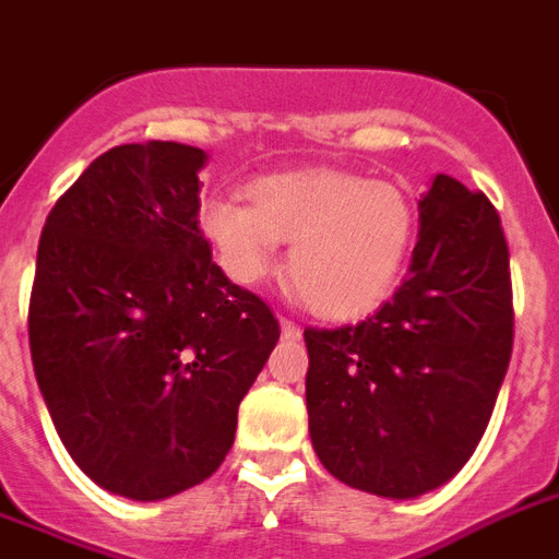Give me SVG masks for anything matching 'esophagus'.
Returning a JSON list of instances; mask_svg holds the SVG:
<instances>
[{"mask_svg": "<svg viewBox=\"0 0 559 559\" xmlns=\"http://www.w3.org/2000/svg\"><path fill=\"white\" fill-rule=\"evenodd\" d=\"M281 335H284V338H298V335H301V326L295 324L293 319H284V316H281Z\"/></svg>", "mask_w": 559, "mask_h": 559, "instance_id": "34e87169", "label": "esophagus"}]
</instances>
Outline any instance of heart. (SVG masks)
Returning a JSON list of instances; mask_svg holds the SVG:
<instances>
[{
    "instance_id": "heart-1",
    "label": "heart",
    "mask_w": 559,
    "mask_h": 559,
    "mask_svg": "<svg viewBox=\"0 0 559 559\" xmlns=\"http://www.w3.org/2000/svg\"><path fill=\"white\" fill-rule=\"evenodd\" d=\"M247 203L212 198L201 233L217 264L240 287L278 266L289 243L287 278L316 316L350 321L388 301L416 243V206L396 183L356 171L304 169L258 177Z\"/></svg>"
}]
</instances>
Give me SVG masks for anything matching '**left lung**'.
Returning <instances> with one entry per match:
<instances>
[{"mask_svg":"<svg viewBox=\"0 0 559 559\" xmlns=\"http://www.w3.org/2000/svg\"><path fill=\"white\" fill-rule=\"evenodd\" d=\"M312 448L358 491L413 500L471 460L514 344L508 243L483 192L437 175L407 278L361 324L304 330Z\"/></svg>","mask_w":559,"mask_h":559,"instance_id":"left-lung-1","label":"left lung"}]
</instances>
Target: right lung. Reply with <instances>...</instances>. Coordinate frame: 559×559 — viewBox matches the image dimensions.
<instances>
[{"label":"right lung","mask_w":559,"mask_h":559,"mask_svg":"<svg viewBox=\"0 0 559 559\" xmlns=\"http://www.w3.org/2000/svg\"><path fill=\"white\" fill-rule=\"evenodd\" d=\"M203 163L163 140L108 148L53 203L36 249L28 338L53 428L85 476L138 502L215 474L281 335L212 261Z\"/></svg>","instance_id":"right-lung-1"}]
</instances>
